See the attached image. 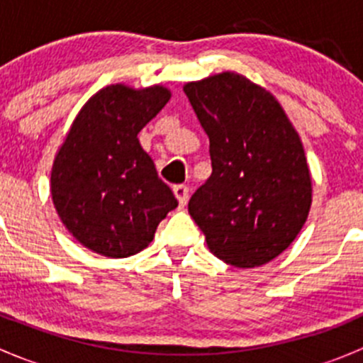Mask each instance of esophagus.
Returning a JSON list of instances; mask_svg holds the SVG:
<instances>
[{
  "label": "esophagus",
  "mask_w": 363,
  "mask_h": 363,
  "mask_svg": "<svg viewBox=\"0 0 363 363\" xmlns=\"http://www.w3.org/2000/svg\"><path fill=\"white\" fill-rule=\"evenodd\" d=\"M174 195H175V199L179 200V205H186L189 199V188L184 184L174 186Z\"/></svg>",
  "instance_id": "esophagus-1"
}]
</instances>
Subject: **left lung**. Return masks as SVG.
<instances>
[{"label": "left lung", "mask_w": 363, "mask_h": 363, "mask_svg": "<svg viewBox=\"0 0 363 363\" xmlns=\"http://www.w3.org/2000/svg\"><path fill=\"white\" fill-rule=\"evenodd\" d=\"M208 137L212 174L188 203L207 247L225 263L272 262L302 230L313 181L302 140L270 91L235 72L184 84Z\"/></svg>", "instance_id": "8db88e82"}]
</instances>
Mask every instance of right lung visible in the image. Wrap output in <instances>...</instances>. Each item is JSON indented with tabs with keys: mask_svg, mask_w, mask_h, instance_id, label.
Segmentation results:
<instances>
[{
	"mask_svg": "<svg viewBox=\"0 0 363 363\" xmlns=\"http://www.w3.org/2000/svg\"><path fill=\"white\" fill-rule=\"evenodd\" d=\"M170 96L161 84H112L73 119L54 158L50 195L63 225L87 250L107 258L137 255L177 207L137 138Z\"/></svg>",
	"mask_w": 363,
	"mask_h": 363,
	"instance_id": "1",
	"label": "right lung"
}]
</instances>
